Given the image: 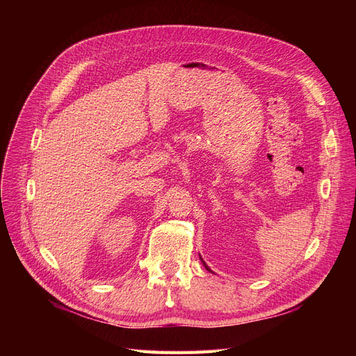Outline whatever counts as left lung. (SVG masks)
Listing matches in <instances>:
<instances>
[{"instance_id":"1","label":"left lung","mask_w":356,"mask_h":356,"mask_svg":"<svg viewBox=\"0 0 356 356\" xmlns=\"http://www.w3.org/2000/svg\"><path fill=\"white\" fill-rule=\"evenodd\" d=\"M199 257H200V255H199ZM200 261H202V264H203V266H204V268H207V270H208V272H211V273H213V272H212V270H211V268H209V267H208V266H207V263H204V261H203V258H202V257H200Z\"/></svg>"}]
</instances>
